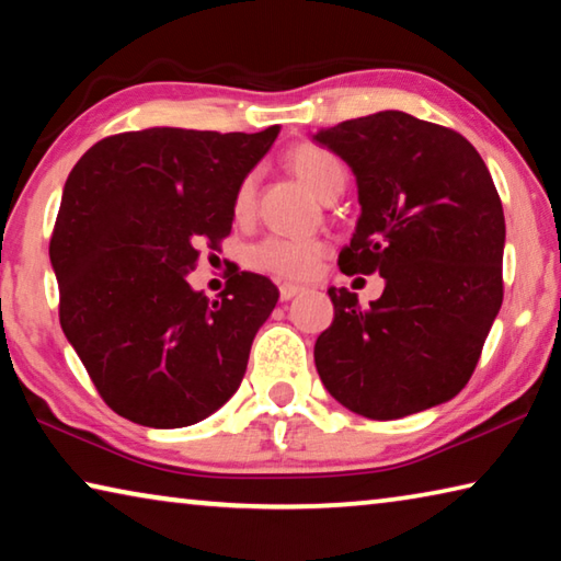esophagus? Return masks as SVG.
Here are the masks:
<instances>
[{
    "mask_svg": "<svg viewBox=\"0 0 561 561\" xmlns=\"http://www.w3.org/2000/svg\"><path fill=\"white\" fill-rule=\"evenodd\" d=\"M299 291H301L299 284H279V299H282V301L294 299Z\"/></svg>",
    "mask_w": 561,
    "mask_h": 561,
    "instance_id": "obj_1",
    "label": "esophagus"
}]
</instances>
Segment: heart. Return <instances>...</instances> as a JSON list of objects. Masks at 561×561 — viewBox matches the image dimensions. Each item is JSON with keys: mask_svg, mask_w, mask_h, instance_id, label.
I'll use <instances>...</instances> for the list:
<instances>
[{"mask_svg": "<svg viewBox=\"0 0 561 561\" xmlns=\"http://www.w3.org/2000/svg\"><path fill=\"white\" fill-rule=\"evenodd\" d=\"M289 165L299 180L311 193L321 195L331 180L344 175L341 160L329 153L327 148L304 144L289 153ZM254 197L252 178H244L234 195V213L242 215L250 210ZM327 247L314 237H294V234H267L260 242H254L247 252V262L252 270L274 274L284 279H304L309 277L317 262L324 257Z\"/></svg>", "mask_w": 561, "mask_h": 561, "instance_id": "b5f03b06", "label": "heart"}]
</instances>
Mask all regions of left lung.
Here are the masks:
<instances>
[{"label": "left lung", "instance_id": "1", "mask_svg": "<svg viewBox=\"0 0 561 561\" xmlns=\"http://www.w3.org/2000/svg\"><path fill=\"white\" fill-rule=\"evenodd\" d=\"M314 140L358 185L341 272L386 279L368 309L346 287L329 289L334 321L314 346L321 383L374 421L450 401L502 307L505 215L485 160L460 133L403 111L351 118Z\"/></svg>", "mask_w": 561, "mask_h": 561}]
</instances>
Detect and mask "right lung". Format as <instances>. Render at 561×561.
Returning a JSON list of instances; mask_svg holds the SVG:
<instances>
[{
	"label": "right lung",
	"instance_id": "obj_1",
	"mask_svg": "<svg viewBox=\"0 0 561 561\" xmlns=\"http://www.w3.org/2000/svg\"><path fill=\"white\" fill-rule=\"evenodd\" d=\"M279 126L146 128L91 146L64 185L49 242L59 321L103 401L148 428H185L240 388L279 291L254 272L220 299L185 274L232 230L234 195Z\"/></svg>",
	"mask_w": 561,
	"mask_h": 561
}]
</instances>
